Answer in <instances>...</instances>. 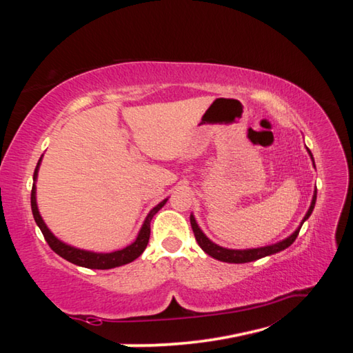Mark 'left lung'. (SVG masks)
<instances>
[{
    "label": "left lung",
    "instance_id": "obj_1",
    "mask_svg": "<svg viewBox=\"0 0 353 353\" xmlns=\"http://www.w3.org/2000/svg\"><path fill=\"white\" fill-rule=\"evenodd\" d=\"M308 154H310V157L313 159V154H312V151H310V149H308ZM313 165H314V160H313ZM316 193H318V191L314 190L312 204H310L308 212H307L305 216H303L301 225H299L297 229L292 232V234L288 238H285V240L279 241L276 244H271V246L256 248V249H225V248H221V246H218V244H214L213 241L208 240L204 232L199 229V225H198V223H196V219H194L193 214H190L191 229H193V232H194L196 241H198L201 249L204 250L205 254L213 256V259H216L219 261H225V263H249V261H255V260H259V259H263V256L277 254V252H280V250L290 248L291 244L296 241V238L299 235V230H301L302 224L305 223V221L310 218V214H312V212H313L314 204H316Z\"/></svg>",
    "mask_w": 353,
    "mask_h": 353
}]
</instances>
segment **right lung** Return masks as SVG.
I'll list each match as a JSON object with an SVG mask.
<instances>
[{
    "label": "right lung",
    "instance_id": "right-lung-1",
    "mask_svg": "<svg viewBox=\"0 0 353 353\" xmlns=\"http://www.w3.org/2000/svg\"><path fill=\"white\" fill-rule=\"evenodd\" d=\"M40 162H41V157H40L39 163H37V166H35V171H34V185H32V191H31V208H32L35 223H37V225L40 227V230H41V234H43L46 243L50 244V248L54 250L57 255H61L62 259H65L70 263H73V265L82 266V268H90V270H112V268L128 265V263L134 261L135 259H139L149 243V235H151V219L154 218V214L166 204V201L168 199H163L160 204L155 205L152 210L148 213V216L145 219V223H143L139 235H137V238H135V241L132 244H129V246H126L124 249L115 250V252H107V254L77 249V248L70 246V244H67V243L61 241L57 236L52 235V232L48 229L45 221L40 216L37 199H35V181H37Z\"/></svg>",
    "mask_w": 353,
    "mask_h": 353
}]
</instances>
